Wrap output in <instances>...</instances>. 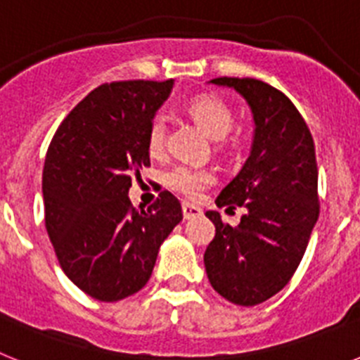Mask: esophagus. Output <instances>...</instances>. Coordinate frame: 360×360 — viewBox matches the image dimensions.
Here are the masks:
<instances>
[{
  "label": "esophagus",
  "instance_id": "esophagus-1",
  "mask_svg": "<svg viewBox=\"0 0 360 360\" xmlns=\"http://www.w3.org/2000/svg\"><path fill=\"white\" fill-rule=\"evenodd\" d=\"M182 212H184V219H191V218H196V216H202V209L187 202L182 203Z\"/></svg>",
  "mask_w": 360,
  "mask_h": 360
}]
</instances>
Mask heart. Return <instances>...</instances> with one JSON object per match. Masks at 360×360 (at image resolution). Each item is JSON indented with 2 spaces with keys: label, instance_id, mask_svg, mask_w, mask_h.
Returning <instances> with one entry per match:
<instances>
[{
  "label": "heart",
  "instance_id": "heart-1",
  "mask_svg": "<svg viewBox=\"0 0 360 360\" xmlns=\"http://www.w3.org/2000/svg\"><path fill=\"white\" fill-rule=\"evenodd\" d=\"M191 117L196 120L200 128L214 141H221L232 128V113L219 98L212 95L196 97L189 104ZM165 146V119L157 115L151 120L148 129V149L151 155L162 153ZM212 182V174L207 169L178 165L165 174V184L174 193L186 196H196L203 187Z\"/></svg>",
  "mask_w": 360,
  "mask_h": 360
}]
</instances>
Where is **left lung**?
Masks as SVG:
<instances>
[{
    "mask_svg": "<svg viewBox=\"0 0 360 360\" xmlns=\"http://www.w3.org/2000/svg\"><path fill=\"white\" fill-rule=\"evenodd\" d=\"M250 108L254 122L249 158L221 189L218 207L247 209L238 227L218 211L205 216L216 227L203 254L205 272L221 297L254 307L285 288L303 259L319 218L314 139L297 108L257 79L218 77Z\"/></svg>",
    "mask_w": 360,
    "mask_h": 360,
    "instance_id": "left-lung-1",
    "label": "left lung"
}]
</instances>
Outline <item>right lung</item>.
I'll use <instances>...</instances> for the list:
<instances>
[{
  "label": "right lung",
  "instance_id": "obj_1",
  "mask_svg": "<svg viewBox=\"0 0 360 360\" xmlns=\"http://www.w3.org/2000/svg\"><path fill=\"white\" fill-rule=\"evenodd\" d=\"M174 81L101 84L63 120L43 169L44 225L70 281L97 301L149 281L164 240L182 221L169 191L148 211L129 202L131 174L149 165L148 129Z\"/></svg>",
  "mask_w": 360,
  "mask_h": 360
}]
</instances>
